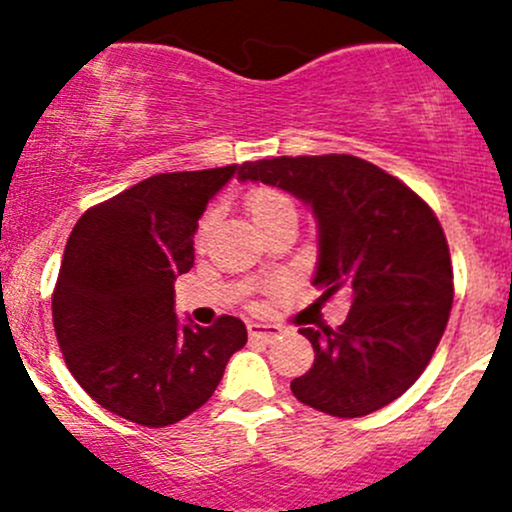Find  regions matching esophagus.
Listing matches in <instances>:
<instances>
[{
    "label": "esophagus",
    "instance_id": "obj_1",
    "mask_svg": "<svg viewBox=\"0 0 512 512\" xmlns=\"http://www.w3.org/2000/svg\"><path fill=\"white\" fill-rule=\"evenodd\" d=\"M247 332H250V339H257V342H272V339L280 334V327H272V324L250 322V324H247Z\"/></svg>",
    "mask_w": 512,
    "mask_h": 512
}]
</instances>
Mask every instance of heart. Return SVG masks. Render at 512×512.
Wrapping results in <instances>:
<instances>
[{"mask_svg":"<svg viewBox=\"0 0 512 512\" xmlns=\"http://www.w3.org/2000/svg\"><path fill=\"white\" fill-rule=\"evenodd\" d=\"M247 210H250L255 225H262L265 220L277 218L282 213H294V205L287 195L270 188H260L255 193H250V198H247Z\"/></svg>","mask_w":512,"mask_h":512,"instance_id":"heart-1","label":"heart"}]
</instances>
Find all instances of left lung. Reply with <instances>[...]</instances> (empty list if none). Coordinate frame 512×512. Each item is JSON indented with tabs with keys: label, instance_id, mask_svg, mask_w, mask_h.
Here are the masks:
<instances>
[{
	"label": "left lung",
	"instance_id": "left-lung-1",
	"mask_svg": "<svg viewBox=\"0 0 512 512\" xmlns=\"http://www.w3.org/2000/svg\"><path fill=\"white\" fill-rule=\"evenodd\" d=\"M237 180L285 190L312 210V285L322 302L339 289L352 302L339 329H299L314 364L289 384L292 394L339 418L399 399L431 361L453 304L451 255L433 210L394 175L339 153L242 163Z\"/></svg>",
	"mask_w": 512,
	"mask_h": 512
}]
</instances>
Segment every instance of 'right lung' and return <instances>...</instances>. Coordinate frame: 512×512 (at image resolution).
<instances>
[{"mask_svg":"<svg viewBox=\"0 0 512 512\" xmlns=\"http://www.w3.org/2000/svg\"><path fill=\"white\" fill-rule=\"evenodd\" d=\"M237 165L160 173L86 210L71 230L54 289V329L81 389L111 414L160 428L218 389L245 324L198 327L175 314L193 237Z\"/></svg>","mask_w":512,"mask_h":512,"instance_id":"1","label":"right lung"}]
</instances>
